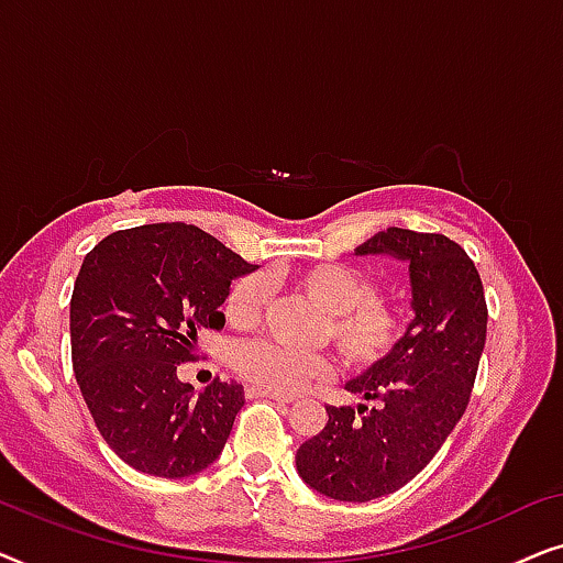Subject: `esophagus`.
<instances>
[{
    "instance_id": "1",
    "label": "esophagus",
    "mask_w": 563,
    "mask_h": 563,
    "mask_svg": "<svg viewBox=\"0 0 563 563\" xmlns=\"http://www.w3.org/2000/svg\"><path fill=\"white\" fill-rule=\"evenodd\" d=\"M245 397L249 399H258V397H266V399H274V402H282V405H289L291 397L289 395H279V391H272V389H264V387H245Z\"/></svg>"
}]
</instances>
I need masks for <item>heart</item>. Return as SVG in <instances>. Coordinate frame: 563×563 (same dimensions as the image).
Segmentation results:
<instances>
[{"label":"heart","instance_id":"heart-1","mask_svg":"<svg viewBox=\"0 0 563 563\" xmlns=\"http://www.w3.org/2000/svg\"><path fill=\"white\" fill-rule=\"evenodd\" d=\"M291 287L322 310L320 335L341 353L353 372H372L382 366L405 335V318L397 305L376 297V282L356 266L312 264L291 274ZM272 282L264 272L241 274L228 287L225 320L238 330L256 328L264 318ZM233 366L241 379L279 395L322 382L333 374V361L325 353H297L272 341L245 343L235 351Z\"/></svg>","mask_w":563,"mask_h":563}]
</instances>
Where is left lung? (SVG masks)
I'll return each mask as SVG.
<instances>
[{"mask_svg":"<svg viewBox=\"0 0 563 563\" xmlns=\"http://www.w3.org/2000/svg\"><path fill=\"white\" fill-rule=\"evenodd\" d=\"M410 264L415 320L382 366L345 384L368 405H328V422L297 449V472L320 495L368 503L426 468L472 397L487 341V299L474 261L441 233L387 228L356 249Z\"/></svg>","mask_w":563,"mask_h":563,"instance_id":"8db88e82","label":"left lung"}]
</instances>
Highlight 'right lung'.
Masks as SVG:
<instances>
[{
  "label": "right lung",
  "mask_w": 563,
  "mask_h": 563,
  "mask_svg": "<svg viewBox=\"0 0 563 563\" xmlns=\"http://www.w3.org/2000/svg\"><path fill=\"white\" fill-rule=\"evenodd\" d=\"M253 264L184 222L107 235L87 253L71 295V361L107 445L137 472L181 479L220 456L245 405L243 387L199 391L176 376L197 333L220 330L228 287Z\"/></svg>",
  "instance_id": "right-lung-1"
}]
</instances>
